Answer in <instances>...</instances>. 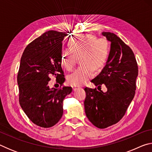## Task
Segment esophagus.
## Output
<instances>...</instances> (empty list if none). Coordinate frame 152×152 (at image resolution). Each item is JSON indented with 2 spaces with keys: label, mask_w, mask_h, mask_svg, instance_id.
Here are the masks:
<instances>
[{
  "label": "esophagus",
  "mask_w": 152,
  "mask_h": 152,
  "mask_svg": "<svg viewBox=\"0 0 152 152\" xmlns=\"http://www.w3.org/2000/svg\"><path fill=\"white\" fill-rule=\"evenodd\" d=\"M78 88V87H77V86H72V90H73V91H76L77 89Z\"/></svg>",
  "instance_id": "34e87169"
}]
</instances>
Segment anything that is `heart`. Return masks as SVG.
Returning a JSON list of instances; mask_svg holds the SVG:
<instances>
[{
  "instance_id": "obj_1",
  "label": "heart",
  "mask_w": 152,
  "mask_h": 152,
  "mask_svg": "<svg viewBox=\"0 0 152 152\" xmlns=\"http://www.w3.org/2000/svg\"><path fill=\"white\" fill-rule=\"evenodd\" d=\"M68 45L70 48L61 52V63L67 70H72L77 57L82 56L80 61L84 65L67 77L68 84L79 86L94 76V68L100 70L106 64L110 52L109 43L105 38L97 39L96 35L81 34L70 38Z\"/></svg>"
}]
</instances>
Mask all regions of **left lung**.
I'll return each instance as SVG.
<instances>
[{
  "label": "left lung",
  "instance_id": "8db88e82",
  "mask_svg": "<svg viewBox=\"0 0 152 152\" xmlns=\"http://www.w3.org/2000/svg\"><path fill=\"white\" fill-rule=\"evenodd\" d=\"M110 42L106 65L91 82L107 92L86 87L84 109L86 117L96 127L104 129L115 124L124 116L135 96L138 66L135 55L128 45L115 33L102 32Z\"/></svg>",
  "mask_w": 152,
  "mask_h": 152
}]
</instances>
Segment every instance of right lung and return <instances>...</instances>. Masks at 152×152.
I'll use <instances>...</instances> for the list:
<instances>
[{
	"instance_id": "obj_1",
	"label": "right lung",
	"mask_w": 152,
	"mask_h": 152,
	"mask_svg": "<svg viewBox=\"0 0 152 152\" xmlns=\"http://www.w3.org/2000/svg\"><path fill=\"white\" fill-rule=\"evenodd\" d=\"M66 33L48 31L28 45L20 58L17 83L19 103L28 118L39 127L55 125L62 117L63 101L72 88H50V77L65 81L61 66L62 41Z\"/></svg>"
}]
</instances>
